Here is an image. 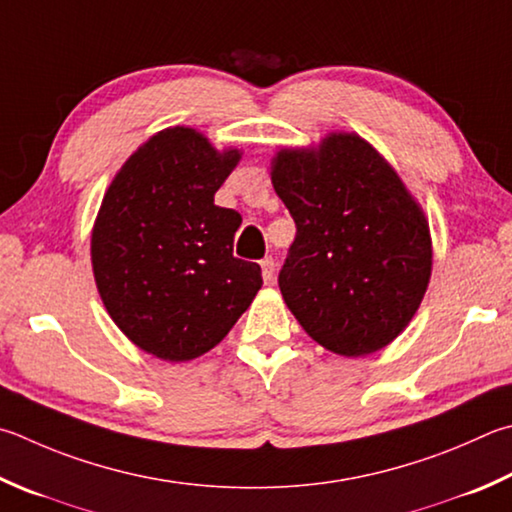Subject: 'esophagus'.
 Returning <instances> with one entry per match:
<instances>
[{
  "instance_id": "1",
  "label": "esophagus",
  "mask_w": 512,
  "mask_h": 512,
  "mask_svg": "<svg viewBox=\"0 0 512 512\" xmlns=\"http://www.w3.org/2000/svg\"><path fill=\"white\" fill-rule=\"evenodd\" d=\"M259 264H262V277H264V282L271 284V282L275 280V266H277L275 259H273V257H264Z\"/></svg>"
}]
</instances>
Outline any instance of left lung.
<instances>
[{"label":"left lung","instance_id":"1","mask_svg":"<svg viewBox=\"0 0 512 512\" xmlns=\"http://www.w3.org/2000/svg\"><path fill=\"white\" fill-rule=\"evenodd\" d=\"M271 181L297 228L280 271L295 320L340 356L387 347L432 275L430 226L401 176L360 136L338 132L277 152Z\"/></svg>","mask_w":512,"mask_h":512}]
</instances>
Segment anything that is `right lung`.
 Returning a JSON list of instances; mask_svg holds the SVG:
<instances>
[{
    "label": "right lung",
    "instance_id": "1",
    "mask_svg": "<svg viewBox=\"0 0 512 512\" xmlns=\"http://www.w3.org/2000/svg\"><path fill=\"white\" fill-rule=\"evenodd\" d=\"M241 159L192 127H167L120 167L91 232L98 293L136 347L167 362L217 347L262 288L232 255L237 210L215 192Z\"/></svg>",
    "mask_w": 512,
    "mask_h": 512
}]
</instances>
